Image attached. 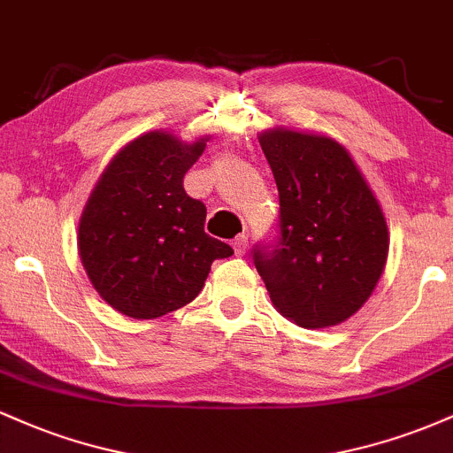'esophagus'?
Instances as JSON below:
<instances>
[{
	"instance_id": "34e87169",
	"label": "esophagus",
	"mask_w": 453,
	"mask_h": 453,
	"mask_svg": "<svg viewBox=\"0 0 453 453\" xmlns=\"http://www.w3.org/2000/svg\"><path fill=\"white\" fill-rule=\"evenodd\" d=\"M247 244H249V236H247V234H238V236L232 241L234 253H236V256H242V253L247 251Z\"/></svg>"
}]
</instances>
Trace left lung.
Segmentation results:
<instances>
[{
  "instance_id": "left-lung-1",
  "label": "left lung",
  "mask_w": 453,
  "mask_h": 453,
  "mask_svg": "<svg viewBox=\"0 0 453 453\" xmlns=\"http://www.w3.org/2000/svg\"><path fill=\"white\" fill-rule=\"evenodd\" d=\"M259 144L279 189V230L253 247V264L280 315L311 330L341 324L386 268L379 202L336 140L273 129Z\"/></svg>"
}]
</instances>
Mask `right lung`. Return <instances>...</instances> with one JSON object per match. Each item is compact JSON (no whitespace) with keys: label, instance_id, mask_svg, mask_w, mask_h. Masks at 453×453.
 I'll list each match as a JSON object with an SVG mask.
<instances>
[{"label":"right lung","instance_id":"right-lung-1","mask_svg":"<svg viewBox=\"0 0 453 453\" xmlns=\"http://www.w3.org/2000/svg\"><path fill=\"white\" fill-rule=\"evenodd\" d=\"M206 140L183 144L150 132L104 170L78 226L93 288L119 313L153 319L189 304L215 259L234 249L204 232L206 206L187 196V170Z\"/></svg>","mask_w":453,"mask_h":453}]
</instances>
